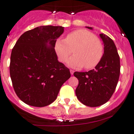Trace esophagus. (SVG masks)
I'll return each instance as SVG.
<instances>
[{
    "label": "esophagus",
    "mask_w": 134,
    "mask_h": 134,
    "mask_svg": "<svg viewBox=\"0 0 134 134\" xmlns=\"http://www.w3.org/2000/svg\"><path fill=\"white\" fill-rule=\"evenodd\" d=\"M74 72H75V71H73V70H70V72H71V75H72L74 74Z\"/></svg>",
    "instance_id": "1"
}]
</instances>
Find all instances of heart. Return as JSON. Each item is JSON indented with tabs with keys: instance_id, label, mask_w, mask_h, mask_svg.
<instances>
[{
	"instance_id": "1",
	"label": "heart",
	"mask_w": 134,
	"mask_h": 134,
	"mask_svg": "<svg viewBox=\"0 0 134 134\" xmlns=\"http://www.w3.org/2000/svg\"><path fill=\"white\" fill-rule=\"evenodd\" d=\"M74 50L75 56L71 58L67 65L72 68L91 69L100 62L103 56V47L94 34L86 30L80 29L69 34L65 40H58L55 51L59 60L65 62Z\"/></svg>"
}]
</instances>
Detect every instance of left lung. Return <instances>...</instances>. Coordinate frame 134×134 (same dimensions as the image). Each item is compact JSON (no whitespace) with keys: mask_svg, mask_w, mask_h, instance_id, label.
<instances>
[{"mask_svg":"<svg viewBox=\"0 0 134 134\" xmlns=\"http://www.w3.org/2000/svg\"><path fill=\"white\" fill-rule=\"evenodd\" d=\"M86 28L93 30L92 27ZM99 36L104 44V54L99 63L88 72H74L78 80L75 90L77 98L90 107L101 106L109 100L120 75V58L114 42L104 34Z\"/></svg>","mask_w":134,"mask_h":134,"instance_id":"obj_1","label":"left lung"}]
</instances>
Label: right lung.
I'll return each mask as SVG.
<instances>
[{
	"label": "right lung",
	"mask_w": 134,
	"mask_h": 134,
	"mask_svg": "<svg viewBox=\"0 0 134 134\" xmlns=\"http://www.w3.org/2000/svg\"><path fill=\"white\" fill-rule=\"evenodd\" d=\"M64 27L41 26L23 34L11 54L9 73L15 92L26 104L44 107L54 102L69 69L58 60L54 47Z\"/></svg>",
	"instance_id": "1"
}]
</instances>
